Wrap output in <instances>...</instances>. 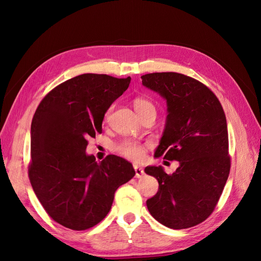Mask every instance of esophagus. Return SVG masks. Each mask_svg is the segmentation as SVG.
Here are the masks:
<instances>
[{
	"instance_id": "esophagus-1",
	"label": "esophagus",
	"mask_w": 261,
	"mask_h": 261,
	"mask_svg": "<svg viewBox=\"0 0 261 261\" xmlns=\"http://www.w3.org/2000/svg\"><path fill=\"white\" fill-rule=\"evenodd\" d=\"M134 170H135V173H136V177L137 178H140L143 177L145 175V171L143 168L138 167V165H134Z\"/></svg>"
}]
</instances>
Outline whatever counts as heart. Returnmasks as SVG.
<instances>
[{"instance_id":"obj_1","label":"heart","mask_w":261,"mask_h":261,"mask_svg":"<svg viewBox=\"0 0 261 261\" xmlns=\"http://www.w3.org/2000/svg\"><path fill=\"white\" fill-rule=\"evenodd\" d=\"M133 103L139 115L146 111H149V110H155L152 102L145 97H136L134 99ZM110 111H111V108L107 111V116L109 115ZM116 150L121 155L134 161H139L141 159H144L146 155V146L136 143V141H123V143H121L116 147Z\"/></svg>"}]
</instances>
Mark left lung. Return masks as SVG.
I'll return each mask as SVG.
<instances>
[{
  "label": "left lung",
  "mask_w": 261,
  "mask_h": 261,
  "mask_svg": "<svg viewBox=\"0 0 261 261\" xmlns=\"http://www.w3.org/2000/svg\"><path fill=\"white\" fill-rule=\"evenodd\" d=\"M141 80L168 105L167 123L154 156L179 162L172 174L161 165L145 169L159 181L147 208L158 222L170 228L195 226L215 210L230 173L223 108L206 85L189 76L152 73Z\"/></svg>",
  "instance_id": "obj_1"
}]
</instances>
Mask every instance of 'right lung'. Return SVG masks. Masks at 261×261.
<instances>
[{"mask_svg": "<svg viewBox=\"0 0 261 261\" xmlns=\"http://www.w3.org/2000/svg\"><path fill=\"white\" fill-rule=\"evenodd\" d=\"M130 77L83 74L42 99L31 122V186L46 213L61 225L84 231L111 209L114 193L135 175L132 163L109 154H86L89 137L102 133L105 114L128 88Z\"/></svg>", "mask_w": 261, "mask_h": 261, "instance_id": "1", "label": "right lung"}]
</instances>
